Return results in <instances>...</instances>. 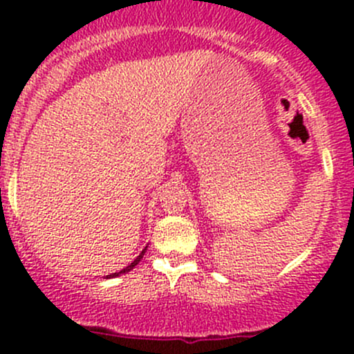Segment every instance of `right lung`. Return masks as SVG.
Instances as JSON below:
<instances>
[{
	"label": "right lung",
	"mask_w": 354,
	"mask_h": 354,
	"mask_svg": "<svg viewBox=\"0 0 354 354\" xmlns=\"http://www.w3.org/2000/svg\"><path fill=\"white\" fill-rule=\"evenodd\" d=\"M145 250H147V248H145ZM145 250H144V252H142V253H140V255H138V257H137V259H135V260H133V262H131V263H130V266H128V267H124V269H123V270H120V272H114V274H109V276H106V277H116V276H120V274H124V272H128V270H131V269H133V267H135V266H137V263H138V262H140V259H142V257H144Z\"/></svg>",
	"instance_id": "right-lung-1"
}]
</instances>
